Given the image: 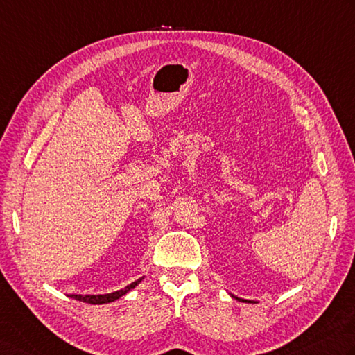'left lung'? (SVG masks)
<instances>
[{"label":"left lung","instance_id":"8db88e82","mask_svg":"<svg viewBox=\"0 0 355 355\" xmlns=\"http://www.w3.org/2000/svg\"><path fill=\"white\" fill-rule=\"evenodd\" d=\"M235 298H237V300H240V302H245V300H243V298H239V297H235Z\"/></svg>","mask_w":355,"mask_h":355}]
</instances>
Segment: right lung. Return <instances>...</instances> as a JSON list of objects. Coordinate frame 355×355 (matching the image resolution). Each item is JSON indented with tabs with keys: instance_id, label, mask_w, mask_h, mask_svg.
<instances>
[{
	"instance_id": "1",
	"label": "right lung",
	"mask_w": 355,
	"mask_h": 355,
	"mask_svg": "<svg viewBox=\"0 0 355 355\" xmlns=\"http://www.w3.org/2000/svg\"><path fill=\"white\" fill-rule=\"evenodd\" d=\"M143 279H138L134 283L128 284L126 288H123L120 291H115V293H110V294H100V295H81V294H71L69 297L75 298V300L78 302H85V303H90V304H104V303H110V302H115L118 298L123 297L124 294H128L130 289H134L138 283H140Z\"/></svg>"
}]
</instances>
